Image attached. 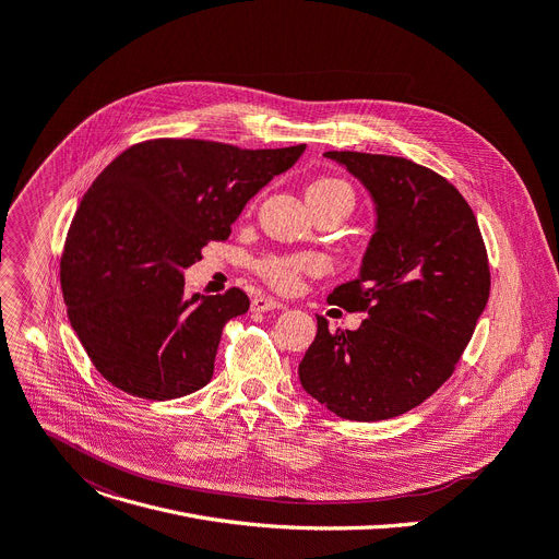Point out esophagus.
I'll return each instance as SVG.
<instances>
[{
	"mask_svg": "<svg viewBox=\"0 0 559 559\" xmlns=\"http://www.w3.org/2000/svg\"><path fill=\"white\" fill-rule=\"evenodd\" d=\"M283 302L270 296H259L251 300V312H272V310H281Z\"/></svg>",
	"mask_w": 559,
	"mask_h": 559,
	"instance_id": "obj_1",
	"label": "esophagus"
}]
</instances>
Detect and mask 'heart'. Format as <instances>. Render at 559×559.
Wrapping results in <instances>:
<instances>
[{
	"label": "heart",
	"mask_w": 559,
	"mask_h": 559,
	"mask_svg": "<svg viewBox=\"0 0 559 559\" xmlns=\"http://www.w3.org/2000/svg\"><path fill=\"white\" fill-rule=\"evenodd\" d=\"M310 191H336V193H343L352 200V189L341 182V180H319L310 187ZM319 267V261L314 257H302V259H267L263 265H261V272L263 276L281 287V289H289L296 285L298 276L302 272H312Z\"/></svg>",
	"instance_id": "1"
}]
</instances>
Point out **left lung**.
I'll use <instances>...</instances> for the list:
<instances>
[{"mask_svg":"<svg viewBox=\"0 0 559 559\" xmlns=\"http://www.w3.org/2000/svg\"><path fill=\"white\" fill-rule=\"evenodd\" d=\"M325 158L357 178L374 205L359 276L328 296L366 321L330 332L317 317L298 379L336 417L383 421L413 411L452 374L486 310L488 257L468 202L439 174L357 151Z\"/></svg>","mask_w":559,"mask_h":559,"instance_id":"1","label":"left lung"}]
</instances>
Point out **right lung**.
Wrapping results in <instances>:
<instances>
[{"label": "right lung", "instance_id": "1", "mask_svg": "<svg viewBox=\"0 0 559 559\" xmlns=\"http://www.w3.org/2000/svg\"><path fill=\"white\" fill-rule=\"evenodd\" d=\"M306 144L238 148L148 140L120 154L84 193L60 265L67 314L116 388L167 401L205 388L223 325L249 310L240 289L185 292V270Z\"/></svg>", "mask_w": 559, "mask_h": 559}]
</instances>
